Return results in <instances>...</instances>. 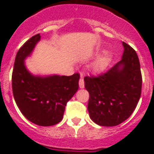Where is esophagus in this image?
<instances>
[{
    "instance_id": "1",
    "label": "esophagus",
    "mask_w": 154,
    "mask_h": 154,
    "mask_svg": "<svg viewBox=\"0 0 154 154\" xmlns=\"http://www.w3.org/2000/svg\"><path fill=\"white\" fill-rule=\"evenodd\" d=\"M79 87H80V88H84V87H85L84 79L82 78V77H81L80 80H79Z\"/></svg>"
}]
</instances>
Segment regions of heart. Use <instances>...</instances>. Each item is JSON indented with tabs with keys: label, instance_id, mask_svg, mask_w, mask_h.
I'll list each match as a JSON object with an SVG mask.
<instances>
[{
	"label": "heart",
	"instance_id": "b5f03b06",
	"mask_svg": "<svg viewBox=\"0 0 154 154\" xmlns=\"http://www.w3.org/2000/svg\"><path fill=\"white\" fill-rule=\"evenodd\" d=\"M108 63H109V56L106 54H104L94 61L93 63L91 64V70L94 72H100L107 67Z\"/></svg>",
	"mask_w": 154,
	"mask_h": 154
}]
</instances>
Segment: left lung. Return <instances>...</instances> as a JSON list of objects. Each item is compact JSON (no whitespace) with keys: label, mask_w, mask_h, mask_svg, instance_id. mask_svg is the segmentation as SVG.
<instances>
[{"label":"left lung","mask_w":154,"mask_h":154,"mask_svg":"<svg viewBox=\"0 0 154 154\" xmlns=\"http://www.w3.org/2000/svg\"><path fill=\"white\" fill-rule=\"evenodd\" d=\"M119 63L97 76L84 77L89 92L91 119L101 126H115L132 115L141 96L142 74L135 50L123 42Z\"/></svg>","instance_id":"8db88e82"}]
</instances>
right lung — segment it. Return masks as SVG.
Returning <instances> with one entry per match:
<instances>
[{
  "label": "right lung",
  "mask_w": 154,
  "mask_h": 154,
  "mask_svg": "<svg viewBox=\"0 0 154 154\" xmlns=\"http://www.w3.org/2000/svg\"><path fill=\"white\" fill-rule=\"evenodd\" d=\"M40 39L34 35L23 44L15 57L12 91L17 106L25 118L40 126H51L63 119L65 106L78 90L80 74L35 77L25 68L24 59Z\"/></svg>",
  "instance_id": "right-lung-1"
}]
</instances>
